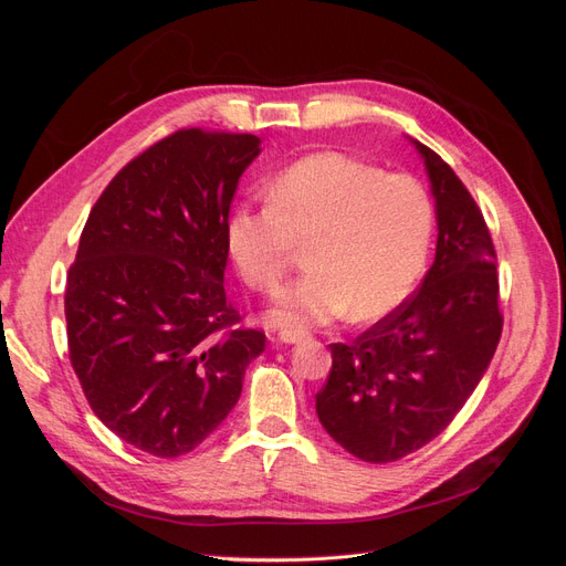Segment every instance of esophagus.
Listing matches in <instances>:
<instances>
[{"label":"esophagus","instance_id":"obj_1","mask_svg":"<svg viewBox=\"0 0 566 566\" xmlns=\"http://www.w3.org/2000/svg\"><path fill=\"white\" fill-rule=\"evenodd\" d=\"M312 335L304 331H281L273 342H283V345H300V342H306Z\"/></svg>","mask_w":566,"mask_h":566}]
</instances>
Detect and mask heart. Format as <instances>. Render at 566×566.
Returning <instances> with one entry per match:
<instances>
[{"label": "heart", "instance_id": "b5f03b06", "mask_svg": "<svg viewBox=\"0 0 566 566\" xmlns=\"http://www.w3.org/2000/svg\"><path fill=\"white\" fill-rule=\"evenodd\" d=\"M434 235V205L408 175L345 153H312L271 181L269 202L241 205L227 221V250L243 281L276 293L297 243L312 271L285 290L269 321L310 328L347 316L382 318L413 293Z\"/></svg>", "mask_w": 566, "mask_h": 566}]
</instances>
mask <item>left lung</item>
Segmentation results:
<instances>
[{"mask_svg": "<svg viewBox=\"0 0 566 566\" xmlns=\"http://www.w3.org/2000/svg\"><path fill=\"white\" fill-rule=\"evenodd\" d=\"M410 144L434 198V264L418 293L354 345H331V378L316 394L325 432L366 462L399 460L447 430L503 331L486 221L453 169L424 144Z\"/></svg>", "mask_w": 566, "mask_h": 566, "instance_id": "8db88e82", "label": "left lung"}]
</instances>
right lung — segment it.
Returning a JSON list of instances; mask_svg holds the SVG:
<instances>
[{
  "label": "right lung",
  "mask_w": 566,
  "mask_h": 566,
  "mask_svg": "<svg viewBox=\"0 0 566 566\" xmlns=\"http://www.w3.org/2000/svg\"><path fill=\"white\" fill-rule=\"evenodd\" d=\"M260 136L181 129L119 169L67 271L71 364L96 418L158 458L193 451L238 403L264 333L229 331L231 200Z\"/></svg>",
  "instance_id": "obj_1"
}]
</instances>
